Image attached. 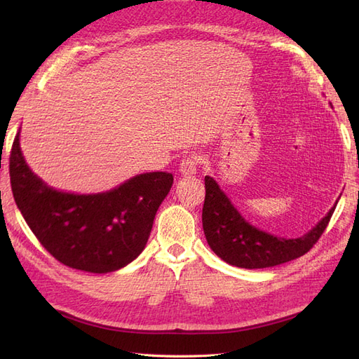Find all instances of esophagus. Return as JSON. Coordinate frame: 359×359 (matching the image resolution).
Segmentation results:
<instances>
[{
	"label": "esophagus",
	"instance_id": "1",
	"mask_svg": "<svg viewBox=\"0 0 359 359\" xmlns=\"http://www.w3.org/2000/svg\"><path fill=\"white\" fill-rule=\"evenodd\" d=\"M198 166H199V158L194 157V156H189L181 161L180 173L182 177H191V175H194V173H196Z\"/></svg>",
	"mask_w": 359,
	"mask_h": 359
}]
</instances>
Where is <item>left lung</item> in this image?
<instances>
[{
	"instance_id": "left-lung-1",
	"label": "left lung",
	"mask_w": 359,
	"mask_h": 359,
	"mask_svg": "<svg viewBox=\"0 0 359 359\" xmlns=\"http://www.w3.org/2000/svg\"><path fill=\"white\" fill-rule=\"evenodd\" d=\"M335 205L309 233L286 240L247 223L219 184L211 177H205L202 224L211 250L224 262L247 269L268 268L289 262L313 248L327 229Z\"/></svg>"
}]
</instances>
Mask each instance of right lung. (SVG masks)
I'll return each instance as SVG.
<instances>
[{
	"instance_id": "right-lung-1",
	"label": "right lung",
	"mask_w": 359,
	"mask_h": 359,
	"mask_svg": "<svg viewBox=\"0 0 359 359\" xmlns=\"http://www.w3.org/2000/svg\"><path fill=\"white\" fill-rule=\"evenodd\" d=\"M10 184L29 229L58 262L104 274L142 253L173 177L148 172L106 193H62L29 170L18 133L10 151Z\"/></svg>"
}]
</instances>
